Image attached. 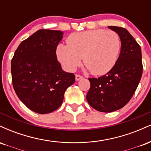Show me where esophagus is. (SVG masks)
Returning a JSON list of instances; mask_svg holds the SVG:
<instances>
[{
  "mask_svg": "<svg viewBox=\"0 0 151 151\" xmlns=\"http://www.w3.org/2000/svg\"><path fill=\"white\" fill-rule=\"evenodd\" d=\"M82 78H83V77L81 75H79V74H76V75H75V79H76V80H77V81L79 80V79H82Z\"/></svg>",
  "mask_w": 151,
  "mask_h": 151,
  "instance_id": "obj_1",
  "label": "esophagus"
}]
</instances>
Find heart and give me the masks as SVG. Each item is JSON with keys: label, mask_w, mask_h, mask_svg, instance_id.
<instances>
[{"label": "heart", "mask_w": 151, "mask_h": 151, "mask_svg": "<svg viewBox=\"0 0 151 151\" xmlns=\"http://www.w3.org/2000/svg\"><path fill=\"white\" fill-rule=\"evenodd\" d=\"M67 45L57 47L58 59L68 72H74L83 59L84 65L93 75L106 74L115 66L121 50L118 32L102 29L75 32L67 39Z\"/></svg>", "instance_id": "obj_1"}]
</instances>
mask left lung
Here are the masks:
<instances>
[{"mask_svg": "<svg viewBox=\"0 0 151 151\" xmlns=\"http://www.w3.org/2000/svg\"><path fill=\"white\" fill-rule=\"evenodd\" d=\"M121 39V50L115 66L98 78H89L90 89L86 100L101 112L119 110L127 104L138 87L143 73L141 47L125 28L109 26Z\"/></svg>", "mask_w": 151, "mask_h": 151, "instance_id": "obj_1", "label": "left lung"}]
</instances>
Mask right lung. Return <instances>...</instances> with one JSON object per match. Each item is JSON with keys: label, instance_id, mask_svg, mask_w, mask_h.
Here are the masks:
<instances>
[{"label": "right lung", "instance_id": "obj_1", "mask_svg": "<svg viewBox=\"0 0 151 151\" xmlns=\"http://www.w3.org/2000/svg\"><path fill=\"white\" fill-rule=\"evenodd\" d=\"M60 30H39L23 40L11 60L12 83L17 96L37 114H49L62 105L75 75L62 70L56 50Z\"/></svg>", "mask_w": 151, "mask_h": 151}]
</instances>
